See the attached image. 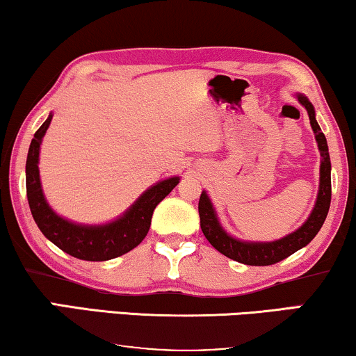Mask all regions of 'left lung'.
Segmentation results:
<instances>
[{
  "label": "left lung",
  "mask_w": 356,
  "mask_h": 356,
  "mask_svg": "<svg viewBox=\"0 0 356 356\" xmlns=\"http://www.w3.org/2000/svg\"><path fill=\"white\" fill-rule=\"evenodd\" d=\"M298 102L305 106L308 111L311 128L314 131L316 143H318L319 152H321V170H319V191L318 199H316L313 212L309 213L308 220L301 225L298 230H295L290 235H286L280 240L275 241H241L233 238L232 235L223 230V227L218 222V217L213 209L211 199H209L207 193L202 191L201 197H199V217H201V228L204 236L207 241L216 248L218 252L223 256L230 257L233 261L241 262L246 266H270L275 262L284 261L285 257L293 254L295 251L301 250V248L308 245L313 238L318 235V232L323 227V223L327 217L329 207H330V157H329V147L325 136L321 131L318 121H316L314 106L311 102L306 99L303 94H298Z\"/></svg>",
  "instance_id": "8db88e82"
}]
</instances>
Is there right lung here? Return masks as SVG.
Wrapping results in <instances>:
<instances>
[{
  "instance_id": "right-lung-1",
  "label": "right lung",
  "mask_w": 356,
  "mask_h": 356,
  "mask_svg": "<svg viewBox=\"0 0 356 356\" xmlns=\"http://www.w3.org/2000/svg\"><path fill=\"white\" fill-rule=\"evenodd\" d=\"M53 115L37 129L29 147L26 162V188L29 207L40 232L67 254L82 261H108L134 250L144 240L150 228L154 209L179 183V177H172L155 183L116 220L105 225H81L58 216L48 206L42 191L38 175V154L40 144Z\"/></svg>"
}]
</instances>
